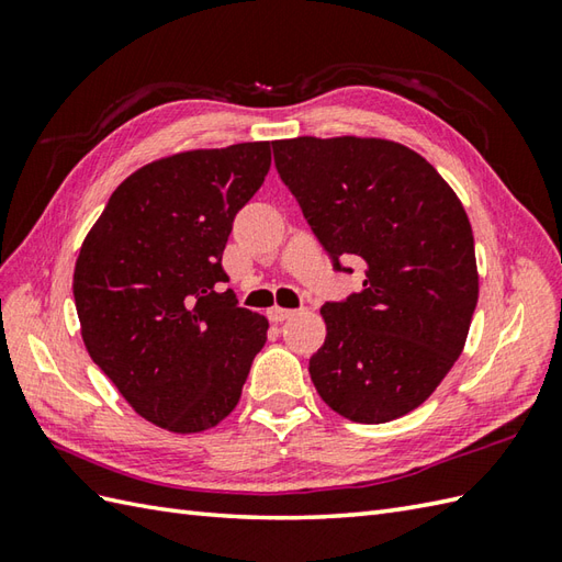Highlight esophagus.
I'll list each match as a JSON object with an SVG mask.
<instances>
[{"mask_svg": "<svg viewBox=\"0 0 562 562\" xmlns=\"http://www.w3.org/2000/svg\"><path fill=\"white\" fill-rule=\"evenodd\" d=\"M292 314H294L292 308H282V306L268 308V318L272 321V324H282V321H288Z\"/></svg>", "mask_w": 562, "mask_h": 562, "instance_id": "esophagus-1", "label": "esophagus"}]
</instances>
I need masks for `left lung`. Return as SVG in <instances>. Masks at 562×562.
I'll return each mask as SVG.
<instances>
[{
	"instance_id": "left-lung-1",
	"label": "left lung",
	"mask_w": 562,
	"mask_h": 562,
	"mask_svg": "<svg viewBox=\"0 0 562 562\" xmlns=\"http://www.w3.org/2000/svg\"><path fill=\"white\" fill-rule=\"evenodd\" d=\"M274 166L333 270L364 282L326 302V342L308 360L318 396L355 423L417 408L463 350L479 302L471 222L432 164L389 139L272 142Z\"/></svg>"
}]
</instances>
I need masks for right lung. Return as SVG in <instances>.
I'll list each match as a JSON object with an SVG mask.
<instances>
[{
	"label": "right lung",
	"instance_id": "right-lung-1",
	"mask_svg": "<svg viewBox=\"0 0 562 562\" xmlns=\"http://www.w3.org/2000/svg\"><path fill=\"white\" fill-rule=\"evenodd\" d=\"M268 171L270 142L147 164L81 244L71 290L83 345L123 398L171 432L222 423L268 340V318L238 306L222 268L236 212Z\"/></svg>",
	"mask_w": 562,
	"mask_h": 562
}]
</instances>
